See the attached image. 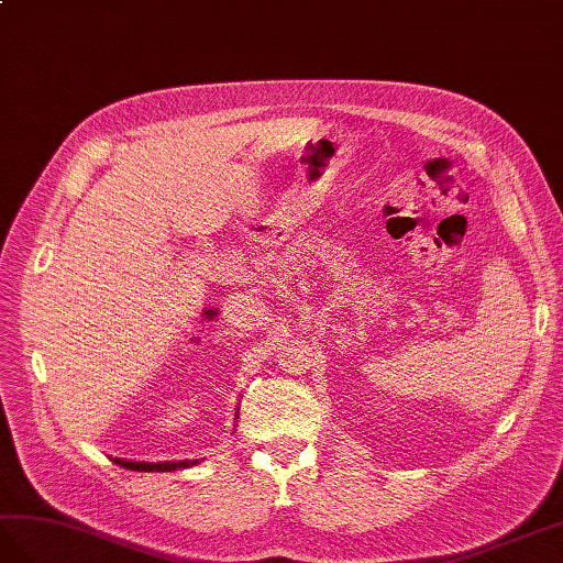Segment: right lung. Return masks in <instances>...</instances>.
Returning <instances> with one entry per match:
<instances>
[{
  "label": "right lung",
  "mask_w": 563,
  "mask_h": 563,
  "mask_svg": "<svg viewBox=\"0 0 563 563\" xmlns=\"http://www.w3.org/2000/svg\"><path fill=\"white\" fill-rule=\"evenodd\" d=\"M238 417V412H235ZM112 462L120 464L124 470H132V472H174V470H186L192 467V464H198V460H179V462H134V460H122V457H112Z\"/></svg>",
  "instance_id": "obj_1"
}]
</instances>
